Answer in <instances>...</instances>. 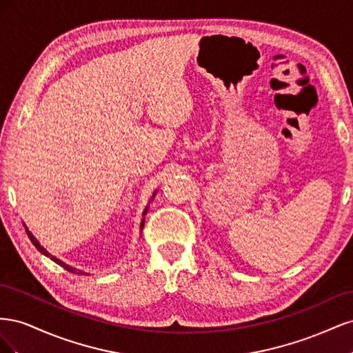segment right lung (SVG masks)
Wrapping results in <instances>:
<instances>
[{
  "label": "right lung",
  "instance_id": "obj_1",
  "mask_svg": "<svg viewBox=\"0 0 353 353\" xmlns=\"http://www.w3.org/2000/svg\"><path fill=\"white\" fill-rule=\"evenodd\" d=\"M156 193L157 191H154L153 193V197L156 196ZM153 197H152V200H153ZM148 206H150V203H148V205L145 206V209H144V212H143V219H141V223H140V231H143V227H144V221H145V213H147V210H148ZM26 232H28V236H29V239H30V241L34 243V245L35 248L44 254V256H47V258H50L51 261H54L57 265H60V266H63V268H65L66 271H69V272H73V274H78V275H90L88 272H83V271H81V270H77V268H73V266H70V265H68V263H65L63 261H60L59 258H56V256H52V254H50V252H47V249H44L42 248V245L39 244V241L35 239V236L34 234H32L28 228H26Z\"/></svg>",
  "mask_w": 353,
  "mask_h": 353
}]
</instances>
